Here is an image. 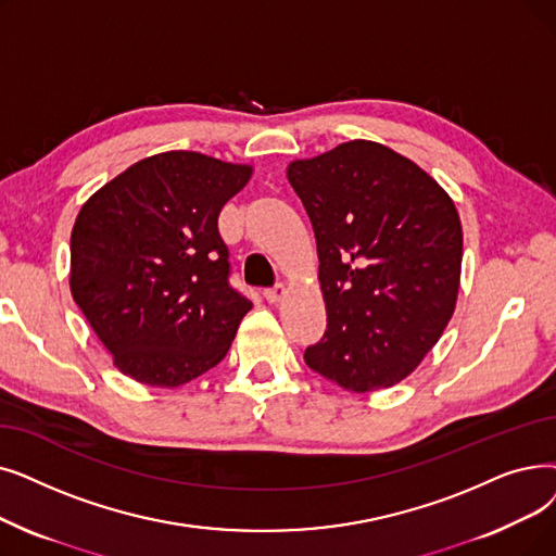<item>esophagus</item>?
<instances>
[{
	"label": "esophagus",
	"instance_id": "esophagus-1",
	"mask_svg": "<svg viewBox=\"0 0 556 556\" xmlns=\"http://www.w3.org/2000/svg\"><path fill=\"white\" fill-rule=\"evenodd\" d=\"M263 298L268 300L270 304H279V302L286 298V286H283V283H277V286H273V288H265Z\"/></svg>",
	"mask_w": 556,
	"mask_h": 556
}]
</instances>
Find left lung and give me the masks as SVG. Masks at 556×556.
<instances>
[{
    "label": "left lung",
    "instance_id": "left-lung-1",
    "mask_svg": "<svg viewBox=\"0 0 556 556\" xmlns=\"http://www.w3.org/2000/svg\"><path fill=\"white\" fill-rule=\"evenodd\" d=\"M318 245L327 329L311 370L352 393L412 375L447 327L464 231L454 202L414 161L350 140L288 165Z\"/></svg>",
    "mask_w": 556,
    "mask_h": 556
}]
</instances>
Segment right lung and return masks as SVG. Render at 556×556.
I'll list each match as a JSON object with an SVG mask.
<instances>
[{"label":"right lung","instance_id":"obj_1","mask_svg":"<svg viewBox=\"0 0 556 556\" xmlns=\"http://www.w3.org/2000/svg\"><path fill=\"white\" fill-rule=\"evenodd\" d=\"M250 177L252 165L175 150L81 206L70 291L123 375L177 389L225 358L252 302L229 286L218 215Z\"/></svg>","mask_w":556,"mask_h":556}]
</instances>
